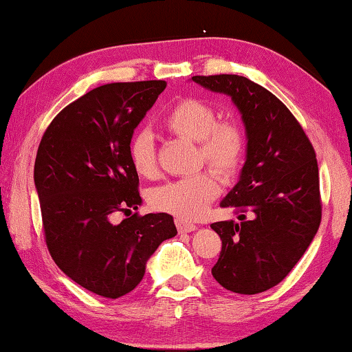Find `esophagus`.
I'll use <instances>...</instances> for the list:
<instances>
[{
    "label": "esophagus",
    "instance_id": "1",
    "mask_svg": "<svg viewBox=\"0 0 352 352\" xmlns=\"http://www.w3.org/2000/svg\"><path fill=\"white\" fill-rule=\"evenodd\" d=\"M175 225H177V230H178V232H191V231L197 230V226H196V225L188 223V221H185V220H180V219H177V220H175Z\"/></svg>",
    "mask_w": 352,
    "mask_h": 352
}]
</instances>
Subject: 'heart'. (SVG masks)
I'll return each instance as SVG.
<instances>
[{
    "mask_svg": "<svg viewBox=\"0 0 352 352\" xmlns=\"http://www.w3.org/2000/svg\"><path fill=\"white\" fill-rule=\"evenodd\" d=\"M162 127L177 137L196 142V164L206 162L220 178H230L239 167L245 151V135L234 120H217L210 103L199 98L177 102L162 120ZM129 161L140 177L156 174V145L150 132H138L127 148ZM220 191L217 177L209 170L167 182L151 190L148 201L153 209L195 220Z\"/></svg>",
    "mask_w": 352,
    "mask_h": 352,
    "instance_id": "heart-1",
    "label": "heart"
}]
</instances>
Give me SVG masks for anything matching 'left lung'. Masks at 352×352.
I'll list each match as a JSON object with an SVG mask.
<instances>
[{
  "label": "left lung",
  "instance_id": "obj_1",
  "mask_svg": "<svg viewBox=\"0 0 352 352\" xmlns=\"http://www.w3.org/2000/svg\"><path fill=\"white\" fill-rule=\"evenodd\" d=\"M191 79L231 97L247 137L239 182L220 202L241 212V221L210 225L221 239L212 276L234 294H260L294 270L319 230L322 204L314 148L289 108L260 84L237 75Z\"/></svg>",
  "mask_w": 352,
  "mask_h": 352
}]
</instances>
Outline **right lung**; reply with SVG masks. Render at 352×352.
<instances>
[{
    "instance_id": "1",
    "label": "right lung",
    "mask_w": 352,
    "mask_h": 352,
    "mask_svg": "<svg viewBox=\"0 0 352 352\" xmlns=\"http://www.w3.org/2000/svg\"><path fill=\"white\" fill-rule=\"evenodd\" d=\"M166 81L111 82L63 108L46 129L34 161V186L46 244L72 280L105 298L132 292L162 241L177 234L169 214L116 212L142 204L129 161L133 131Z\"/></svg>"
}]
</instances>
